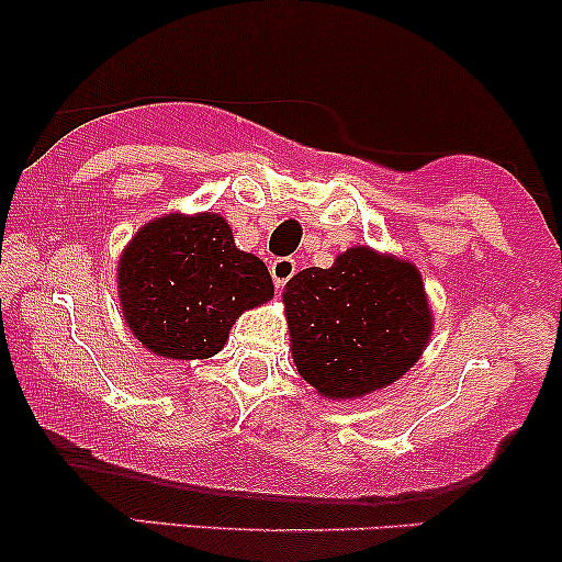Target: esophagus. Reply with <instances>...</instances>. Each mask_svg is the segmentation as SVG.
Here are the masks:
<instances>
[{"label": "esophagus", "mask_w": 562, "mask_h": 562, "mask_svg": "<svg viewBox=\"0 0 562 562\" xmlns=\"http://www.w3.org/2000/svg\"><path fill=\"white\" fill-rule=\"evenodd\" d=\"M269 272H272L274 288L282 290V288L288 285L290 277L295 274V261L293 259H274L272 267H269Z\"/></svg>", "instance_id": "obj_1"}]
</instances>
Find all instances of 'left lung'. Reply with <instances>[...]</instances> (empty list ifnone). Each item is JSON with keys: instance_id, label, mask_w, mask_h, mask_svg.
<instances>
[{"instance_id": "left-lung-1", "label": "left lung", "mask_w": 562, "mask_h": 562, "mask_svg": "<svg viewBox=\"0 0 562 562\" xmlns=\"http://www.w3.org/2000/svg\"><path fill=\"white\" fill-rule=\"evenodd\" d=\"M282 301L301 378L338 402L396 383L434 330L420 269L367 245L344 250L330 269H303Z\"/></svg>"}]
</instances>
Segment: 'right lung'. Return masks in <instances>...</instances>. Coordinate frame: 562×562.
Segmentation results:
<instances>
[{
	"label": "right lung",
	"instance_id": "add662e5",
	"mask_svg": "<svg viewBox=\"0 0 562 562\" xmlns=\"http://www.w3.org/2000/svg\"><path fill=\"white\" fill-rule=\"evenodd\" d=\"M272 295L267 263L237 248L227 218L211 211L153 218L119 259L128 330L164 359L214 357L235 319Z\"/></svg>",
	"mask_w": 562,
	"mask_h": 562
}]
</instances>
